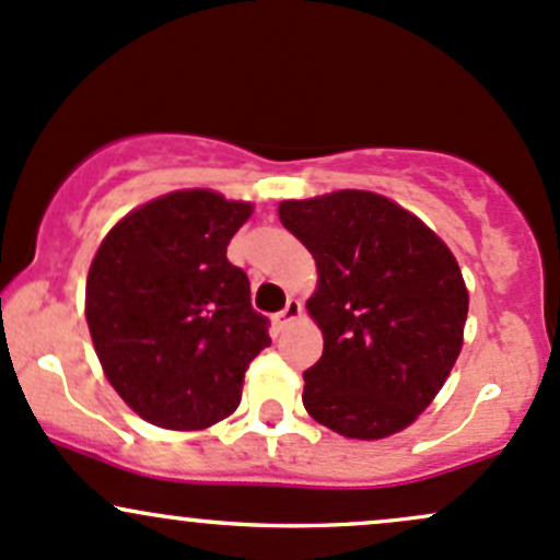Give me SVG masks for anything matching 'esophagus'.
Returning a JSON list of instances; mask_svg holds the SVG:
<instances>
[{
	"label": "esophagus",
	"instance_id": "34e87169",
	"mask_svg": "<svg viewBox=\"0 0 560 560\" xmlns=\"http://www.w3.org/2000/svg\"><path fill=\"white\" fill-rule=\"evenodd\" d=\"M302 312H304V306H302V302H299V299H288L285 310L275 315V326L288 328V326H291V323H296L299 317H302Z\"/></svg>",
	"mask_w": 560,
	"mask_h": 560
}]
</instances>
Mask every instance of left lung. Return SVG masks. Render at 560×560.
Returning a JSON list of instances; mask_svg holds the SVG:
<instances>
[{"label":"left lung","instance_id":"left-lung-1","mask_svg":"<svg viewBox=\"0 0 560 560\" xmlns=\"http://www.w3.org/2000/svg\"><path fill=\"white\" fill-rule=\"evenodd\" d=\"M280 221L317 267L306 312L323 354L304 408L345 438L406 430L435 400L465 341L470 296L448 245L411 210L363 189L282 200Z\"/></svg>","mask_w":560,"mask_h":560}]
</instances>
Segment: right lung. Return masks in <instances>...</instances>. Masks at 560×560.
Segmentation results:
<instances>
[{
    "instance_id": "right-lung-1",
    "label": "right lung",
    "mask_w": 560,
    "mask_h": 560,
    "mask_svg": "<svg viewBox=\"0 0 560 560\" xmlns=\"http://www.w3.org/2000/svg\"><path fill=\"white\" fill-rule=\"evenodd\" d=\"M254 213L213 189L143 202L95 250L85 317L117 395L162 430H206L237 411L250 360L269 347L248 275L226 258Z\"/></svg>"
}]
</instances>
